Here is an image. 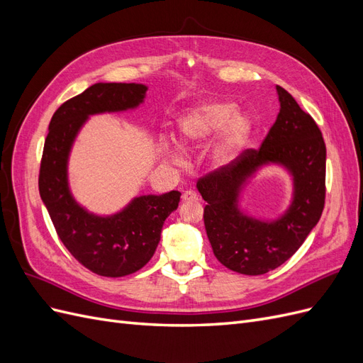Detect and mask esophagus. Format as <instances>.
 Returning a JSON list of instances; mask_svg holds the SVG:
<instances>
[{
	"label": "esophagus",
	"instance_id": "obj_1",
	"mask_svg": "<svg viewBox=\"0 0 363 363\" xmlns=\"http://www.w3.org/2000/svg\"><path fill=\"white\" fill-rule=\"evenodd\" d=\"M183 201L184 203H191V201H199L200 199H199V195H196L195 192H192V191H186L184 194H183Z\"/></svg>",
	"mask_w": 363,
	"mask_h": 363
}]
</instances>
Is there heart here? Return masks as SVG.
<instances>
[{
	"mask_svg": "<svg viewBox=\"0 0 363 363\" xmlns=\"http://www.w3.org/2000/svg\"><path fill=\"white\" fill-rule=\"evenodd\" d=\"M179 144L184 151L200 148L216 133L208 152L212 167L224 169L233 164L252 135L251 118L236 111V104L228 100L206 101L184 112L177 123ZM160 150L174 164H184L186 157L179 145L163 140Z\"/></svg>",
	"mask_w": 363,
	"mask_h": 363,
	"instance_id": "obj_1",
	"label": "heart"
}]
</instances>
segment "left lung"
Returning a JSON list of instances; mask_svg holds the SVG:
<instances>
[{"label": "left lung", "instance_id": "1", "mask_svg": "<svg viewBox=\"0 0 363 363\" xmlns=\"http://www.w3.org/2000/svg\"><path fill=\"white\" fill-rule=\"evenodd\" d=\"M280 112L259 151L247 150L235 164L207 175L196 189L207 203L204 225L213 255L228 269L260 276L283 265L318 224L325 199V144L320 128L276 86ZM290 175L289 207L274 220L251 216L240 204L250 182L265 167Z\"/></svg>", "mask_w": 363, "mask_h": 363}]
</instances>
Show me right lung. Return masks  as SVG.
<instances>
[{
    "label": "right lung",
    "instance_id": "add662e5",
    "mask_svg": "<svg viewBox=\"0 0 363 363\" xmlns=\"http://www.w3.org/2000/svg\"><path fill=\"white\" fill-rule=\"evenodd\" d=\"M147 91L142 83L92 84L57 108L43 145L40 199L63 245L83 267L103 277H124L148 263L164 219L177 211L182 194L139 195L115 213L91 212L71 191V151L91 116L135 111L145 103Z\"/></svg>",
    "mask_w": 363,
    "mask_h": 363
}]
</instances>
